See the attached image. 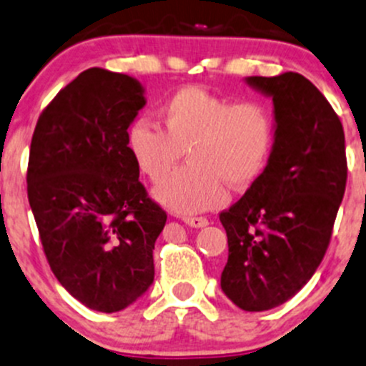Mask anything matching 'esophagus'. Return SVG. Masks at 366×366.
Here are the masks:
<instances>
[{"instance_id":"esophagus-1","label":"esophagus","mask_w":366,"mask_h":366,"mask_svg":"<svg viewBox=\"0 0 366 366\" xmlns=\"http://www.w3.org/2000/svg\"><path fill=\"white\" fill-rule=\"evenodd\" d=\"M183 222L187 225H190V227H194V229H202V227H206V225L209 224V222L206 220L204 217H184Z\"/></svg>"}]
</instances>
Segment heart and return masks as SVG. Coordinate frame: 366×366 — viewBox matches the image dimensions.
Instances as JSON below:
<instances>
[{
  "label": "heart",
  "mask_w": 366,
  "mask_h": 366,
  "mask_svg": "<svg viewBox=\"0 0 366 366\" xmlns=\"http://www.w3.org/2000/svg\"><path fill=\"white\" fill-rule=\"evenodd\" d=\"M165 130L148 119L128 128L127 146L139 171L160 183L187 152V167L158 184L164 208L194 214L225 204L227 184L248 187L264 169L274 141V119L261 102L234 104L199 86L172 93L160 107Z\"/></svg>",
  "instance_id": "heart-1"
}]
</instances>
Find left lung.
<instances>
[{"mask_svg": "<svg viewBox=\"0 0 366 366\" xmlns=\"http://www.w3.org/2000/svg\"><path fill=\"white\" fill-rule=\"evenodd\" d=\"M273 100L274 141L262 174L220 213L224 295L247 312L291 300L321 264L347 182L345 137L330 102L296 71L244 77Z\"/></svg>", "mask_w": 366, "mask_h": 366, "instance_id": "obj_1", "label": "left lung"}]
</instances>
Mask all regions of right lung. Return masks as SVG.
Wrapping results in <instances>:
<instances>
[{"label":"right lung","instance_id":"obj_1","mask_svg":"<svg viewBox=\"0 0 366 366\" xmlns=\"http://www.w3.org/2000/svg\"><path fill=\"white\" fill-rule=\"evenodd\" d=\"M144 93L130 75L84 70L40 114L29 149L28 199L49 266L75 300L105 314L152 287L167 220L127 146Z\"/></svg>","mask_w":366,"mask_h":366}]
</instances>
